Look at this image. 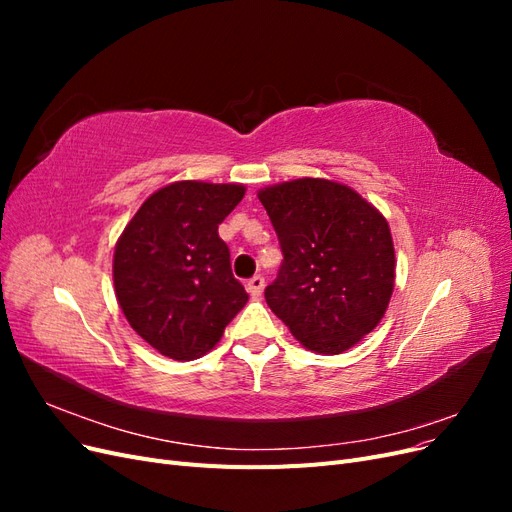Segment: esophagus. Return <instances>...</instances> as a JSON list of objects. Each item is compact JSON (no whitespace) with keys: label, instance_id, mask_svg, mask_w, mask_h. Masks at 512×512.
I'll use <instances>...</instances> for the list:
<instances>
[{"label":"esophagus","instance_id":"34e87169","mask_svg":"<svg viewBox=\"0 0 512 512\" xmlns=\"http://www.w3.org/2000/svg\"><path fill=\"white\" fill-rule=\"evenodd\" d=\"M262 290H265V277L262 275H254L250 282H247V292L252 294V297H260Z\"/></svg>","mask_w":512,"mask_h":512}]
</instances>
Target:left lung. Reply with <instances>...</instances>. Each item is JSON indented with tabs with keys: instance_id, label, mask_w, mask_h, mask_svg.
<instances>
[{
	"instance_id": "8db88e82",
	"label": "left lung",
	"mask_w": 512,
	"mask_h": 512,
	"mask_svg": "<svg viewBox=\"0 0 512 512\" xmlns=\"http://www.w3.org/2000/svg\"><path fill=\"white\" fill-rule=\"evenodd\" d=\"M284 262L265 299L301 346L342 354L378 327L395 288L389 222L331 179H292L258 192Z\"/></svg>"
}]
</instances>
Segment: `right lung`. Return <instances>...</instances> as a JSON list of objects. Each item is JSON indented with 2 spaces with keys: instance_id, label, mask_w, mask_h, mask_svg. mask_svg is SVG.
<instances>
[{
  "instance_id": "1",
  "label": "right lung",
  "mask_w": 512,
  "mask_h": 512,
  "mask_svg": "<svg viewBox=\"0 0 512 512\" xmlns=\"http://www.w3.org/2000/svg\"><path fill=\"white\" fill-rule=\"evenodd\" d=\"M243 194L241 183L175 181L153 192L117 239V303L130 327L168 359L207 354L250 299L218 235Z\"/></svg>"
}]
</instances>
